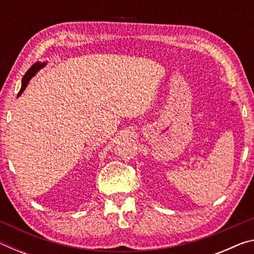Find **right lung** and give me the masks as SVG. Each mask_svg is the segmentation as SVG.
Segmentation results:
<instances>
[{"instance_id":"obj_1","label":"right lung","mask_w":254,"mask_h":254,"mask_svg":"<svg viewBox=\"0 0 254 254\" xmlns=\"http://www.w3.org/2000/svg\"><path fill=\"white\" fill-rule=\"evenodd\" d=\"M46 65H47V63L37 62L36 64H33V65L31 66V68H30V69L27 72H25V75L23 76V78H22V85H21V89H20V92L18 94V97L21 95V94L23 93L25 87H27L28 84H29V80L31 79L32 77L36 75L37 72L41 69V68H44Z\"/></svg>"}]
</instances>
